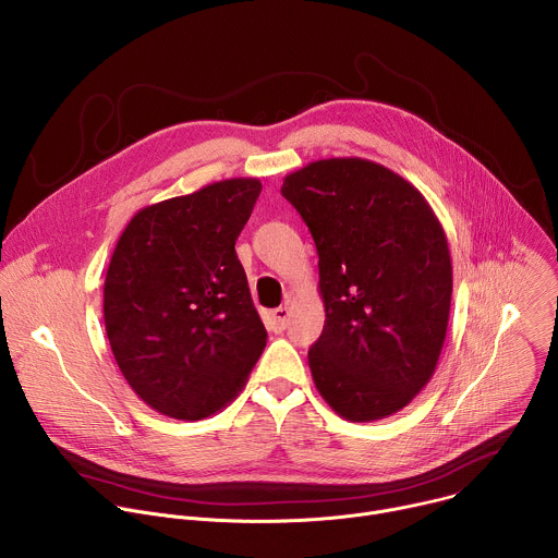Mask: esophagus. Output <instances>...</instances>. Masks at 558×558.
I'll list each match as a JSON object with an SVG mask.
<instances>
[{
	"label": "esophagus",
	"instance_id": "34e87169",
	"mask_svg": "<svg viewBox=\"0 0 558 558\" xmlns=\"http://www.w3.org/2000/svg\"><path fill=\"white\" fill-rule=\"evenodd\" d=\"M289 323V306H278L271 311V329L276 333H282Z\"/></svg>",
	"mask_w": 558,
	"mask_h": 558
}]
</instances>
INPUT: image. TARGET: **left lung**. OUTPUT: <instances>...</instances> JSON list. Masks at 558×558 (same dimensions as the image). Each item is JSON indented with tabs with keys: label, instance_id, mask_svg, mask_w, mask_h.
<instances>
[{
	"label": "left lung",
	"instance_id": "8db88e82",
	"mask_svg": "<svg viewBox=\"0 0 558 558\" xmlns=\"http://www.w3.org/2000/svg\"><path fill=\"white\" fill-rule=\"evenodd\" d=\"M282 196L317 250L327 320L308 351L315 388L349 422L390 417L430 381L446 340L444 227L413 183L357 156L287 174Z\"/></svg>",
	"mask_w": 558,
	"mask_h": 558
}]
</instances>
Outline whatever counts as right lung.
<instances>
[{
	"label": "right lung",
	"mask_w": 558,
	"mask_h": 558,
	"mask_svg": "<svg viewBox=\"0 0 558 558\" xmlns=\"http://www.w3.org/2000/svg\"><path fill=\"white\" fill-rule=\"evenodd\" d=\"M258 179L216 181L138 209L112 252L104 323L130 388L156 413L205 420L243 390L267 331L235 241Z\"/></svg>",
	"instance_id": "add662e5"
}]
</instances>
